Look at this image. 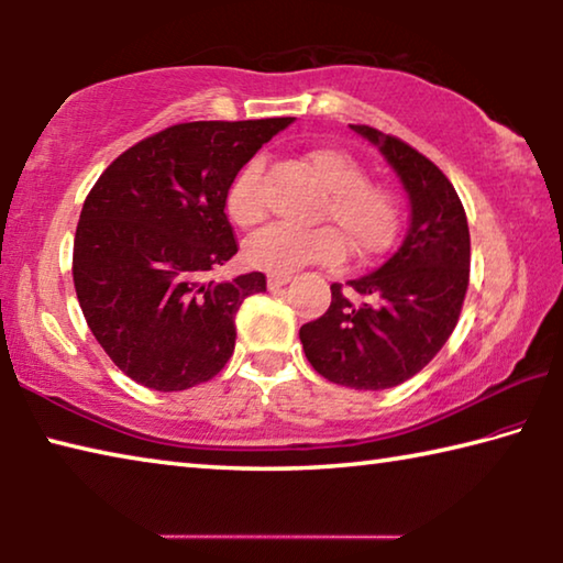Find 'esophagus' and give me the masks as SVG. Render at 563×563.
Wrapping results in <instances>:
<instances>
[{"label": "esophagus", "mask_w": 563, "mask_h": 563, "mask_svg": "<svg viewBox=\"0 0 563 563\" xmlns=\"http://www.w3.org/2000/svg\"><path fill=\"white\" fill-rule=\"evenodd\" d=\"M290 278H292L290 273H271V275H268V288H271V290L280 288V285L290 283Z\"/></svg>", "instance_id": "34e87169"}]
</instances>
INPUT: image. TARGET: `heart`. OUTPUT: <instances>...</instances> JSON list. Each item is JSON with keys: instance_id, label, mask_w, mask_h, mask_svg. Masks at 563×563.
<instances>
[{"instance_id": "b5f03b06", "label": "heart", "mask_w": 563, "mask_h": 563, "mask_svg": "<svg viewBox=\"0 0 563 563\" xmlns=\"http://www.w3.org/2000/svg\"><path fill=\"white\" fill-rule=\"evenodd\" d=\"M308 164L328 190L320 208L322 221H332L347 238L357 255H375L395 241L399 228L397 196L383 184H369L357 158L340 148H312ZM263 164H245L225 194V211L241 228L258 225L265 218ZM332 228L292 231L273 225L253 235L245 245V261L268 273H292L310 263L332 265L345 258V243Z\"/></svg>"}]
</instances>
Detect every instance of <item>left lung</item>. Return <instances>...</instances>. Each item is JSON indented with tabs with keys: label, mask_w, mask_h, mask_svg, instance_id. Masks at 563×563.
Masks as SVG:
<instances>
[{
	"label": "left lung",
	"mask_w": 563,
	"mask_h": 563,
	"mask_svg": "<svg viewBox=\"0 0 563 563\" xmlns=\"http://www.w3.org/2000/svg\"><path fill=\"white\" fill-rule=\"evenodd\" d=\"M379 148L409 196L402 245L375 273L332 283L328 312L300 328L305 357L335 385L387 389L415 377L450 340L470 285V225L440 168L405 141L352 123Z\"/></svg>",
	"instance_id": "obj_1"
}]
</instances>
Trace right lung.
Listing matches in <instances>:
<instances>
[{"label":"right lung","instance_id":"obj_1","mask_svg":"<svg viewBox=\"0 0 563 563\" xmlns=\"http://www.w3.org/2000/svg\"><path fill=\"white\" fill-rule=\"evenodd\" d=\"M292 121L176 123L123 151L89 190L74 238L76 298L133 383L178 393L231 360L235 312L265 290V275L211 278L238 253L225 194Z\"/></svg>","mask_w":563,"mask_h":563}]
</instances>
